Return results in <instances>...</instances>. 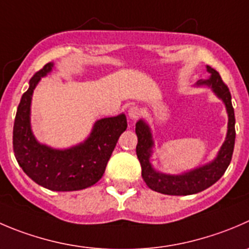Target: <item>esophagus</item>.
I'll return each instance as SVG.
<instances>
[{"instance_id": "1", "label": "esophagus", "mask_w": 249, "mask_h": 249, "mask_svg": "<svg viewBox=\"0 0 249 249\" xmlns=\"http://www.w3.org/2000/svg\"><path fill=\"white\" fill-rule=\"evenodd\" d=\"M140 115H141V109H140L137 106H132V107L129 108V117L130 119L136 120L139 119Z\"/></svg>"}]
</instances>
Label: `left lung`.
<instances>
[{
  "label": "left lung",
  "instance_id": "left-lung-1",
  "mask_svg": "<svg viewBox=\"0 0 249 249\" xmlns=\"http://www.w3.org/2000/svg\"><path fill=\"white\" fill-rule=\"evenodd\" d=\"M207 71L211 73V78L207 80H199L197 83V86H209L214 91V93L225 103L226 112L229 115L228 134H226L225 142L221 146L216 158L206 165H202L194 170L187 171V173L180 174V175H169V174L159 173V171L154 170L149 161L152 147L154 144L151 129L143 120H139L136 123V129H135L137 135L136 154L140 164H141L142 178L149 189L153 191L160 192L164 195H171V196H187V195L198 194L214 185L224 175L230 164L236 137L235 112H233L232 103H231V93L215 69L207 66Z\"/></svg>",
  "mask_w": 249,
  "mask_h": 249
}]
</instances>
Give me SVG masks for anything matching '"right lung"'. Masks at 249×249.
Returning a JSON list of instances; mask_svg holds the SVG:
<instances>
[{"mask_svg":"<svg viewBox=\"0 0 249 249\" xmlns=\"http://www.w3.org/2000/svg\"><path fill=\"white\" fill-rule=\"evenodd\" d=\"M53 63H47L29 81L21 96L13 126V151L24 173L37 185L52 191H78L95 185L103 176L119 136L126 130L125 114L103 118L93 125L83 143L68 149L41 144L30 126V105L34 89L47 75Z\"/></svg>","mask_w":249,"mask_h":249,"instance_id":"add662e5","label":"right lung"}]
</instances>
